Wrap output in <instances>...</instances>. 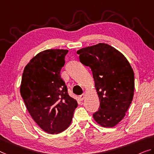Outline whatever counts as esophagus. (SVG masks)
I'll return each instance as SVG.
<instances>
[{
    "label": "esophagus",
    "instance_id": "esophagus-1",
    "mask_svg": "<svg viewBox=\"0 0 154 154\" xmlns=\"http://www.w3.org/2000/svg\"><path fill=\"white\" fill-rule=\"evenodd\" d=\"M85 96H86V94H85V93H83V94H82V95L79 96V99H80V100H84L85 98Z\"/></svg>",
    "mask_w": 154,
    "mask_h": 154
}]
</instances>
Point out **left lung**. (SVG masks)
Masks as SVG:
<instances>
[{"label": "left lung", "instance_id": "obj_1", "mask_svg": "<svg viewBox=\"0 0 154 154\" xmlns=\"http://www.w3.org/2000/svg\"><path fill=\"white\" fill-rule=\"evenodd\" d=\"M77 54L80 63L91 68L100 100L94 120L103 127H114L125 117L133 100V69L122 54L105 43L82 48Z\"/></svg>", "mask_w": 154, "mask_h": 154}]
</instances>
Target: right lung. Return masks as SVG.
<instances>
[{"label": "right lung", "mask_w": 154, "mask_h": 154, "mask_svg": "<svg viewBox=\"0 0 154 154\" xmlns=\"http://www.w3.org/2000/svg\"><path fill=\"white\" fill-rule=\"evenodd\" d=\"M66 49L38 54L23 71L20 95L37 125L47 133L59 134L69 126L77 101L72 98L60 75Z\"/></svg>", "instance_id": "add662e5"}]
</instances>
